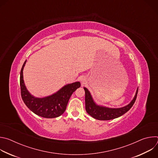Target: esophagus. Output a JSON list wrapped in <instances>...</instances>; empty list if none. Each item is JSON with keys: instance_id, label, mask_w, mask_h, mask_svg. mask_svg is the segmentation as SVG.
<instances>
[{"instance_id": "esophagus-1", "label": "esophagus", "mask_w": 158, "mask_h": 158, "mask_svg": "<svg viewBox=\"0 0 158 158\" xmlns=\"http://www.w3.org/2000/svg\"><path fill=\"white\" fill-rule=\"evenodd\" d=\"M81 82H82V84H84V83L86 81L85 78H84V77H81Z\"/></svg>"}]
</instances>
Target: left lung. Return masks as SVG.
<instances>
[{
    "mask_svg": "<svg viewBox=\"0 0 158 158\" xmlns=\"http://www.w3.org/2000/svg\"><path fill=\"white\" fill-rule=\"evenodd\" d=\"M85 91V110L87 113L93 118L101 120L107 121L118 118L127 112L133 106L135 101L136 99L138 88L136 90V94L131 101L125 106L113 108L104 106L98 104L94 100L91 93L86 87H84Z\"/></svg>",
    "mask_w": 158,
    "mask_h": 158,
    "instance_id": "obj_1",
    "label": "left lung"
}]
</instances>
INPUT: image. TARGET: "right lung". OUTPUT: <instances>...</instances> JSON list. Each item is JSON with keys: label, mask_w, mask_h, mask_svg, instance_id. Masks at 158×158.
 Listing matches in <instances>:
<instances>
[{"label": "right lung", "mask_w": 158, "mask_h": 158, "mask_svg": "<svg viewBox=\"0 0 158 158\" xmlns=\"http://www.w3.org/2000/svg\"><path fill=\"white\" fill-rule=\"evenodd\" d=\"M27 60L20 71V85L21 96L27 107L34 114L45 118H54L62 115L65 110L69 100L76 90L80 87L79 81L67 84L56 93L43 98L32 95L27 90L24 81L23 70Z\"/></svg>", "instance_id": "obj_1"}]
</instances>
